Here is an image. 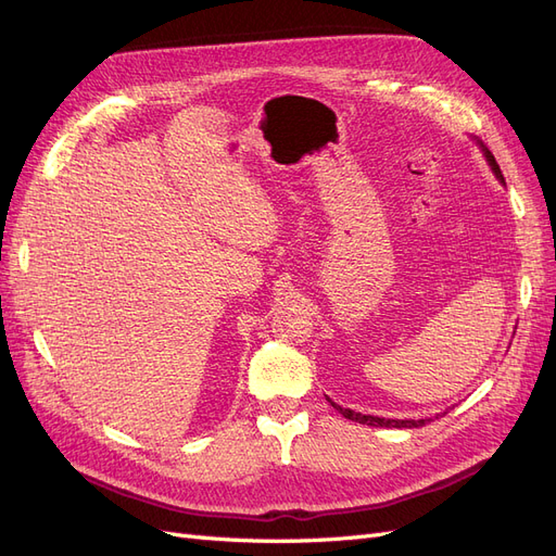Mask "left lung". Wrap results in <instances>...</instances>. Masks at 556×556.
<instances>
[{
  "mask_svg": "<svg viewBox=\"0 0 556 556\" xmlns=\"http://www.w3.org/2000/svg\"><path fill=\"white\" fill-rule=\"evenodd\" d=\"M478 143V148L482 150V155H484V160H486V164H490V169H492V174L506 185V180H503V174H501V169H498V164H496V160H494V155L490 153V150H486L484 146H482V141H476ZM327 401L331 403V406L339 410L345 419H352V422H359V425H368V427H387V429H413V427H422V425H427V422H431V417L427 419H392V417H378V415H364V413H355L352 408H343V406H339V403H333L329 396H327ZM447 413V410H445ZM443 413V415H445Z\"/></svg>",
  "mask_w": 556,
  "mask_h": 556,
  "instance_id": "obj_1",
  "label": "left lung"
}]
</instances>
